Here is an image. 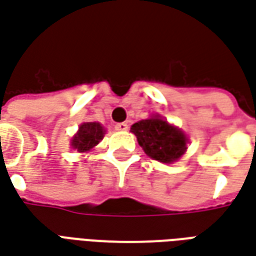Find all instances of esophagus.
Segmentation results:
<instances>
[{
  "instance_id": "1",
  "label": "esophagus",
  "mask_w": 256,
  "mask_h": 256,
  "mask_svg": "<svg viewBox=\"0 0 256 256\" xmlns=\"http://www.w3.org/2000/svg\"><path fill=\"white\" fill-rule=\"evenodd\" d=\"M115 128H116L118 132H126V130L128 128V123H124V122L118 123L116 126H115Z\"/></svg>"
}]
</instances>
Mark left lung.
I'll list each match as a JSON object with an SVG mask.
<instances>
[{"mask_svg": "<svg viewBox=\"0 0 256 256\" xmlns=\"http://www.w3.org/2000/svg\"><path fill=\"white\" fill-rule=\"evenodd\" d=\"M132 133L145 154L162 163L178 160L186 150V136L159 115L134 123Z\"/></svg>", "mask_w": 256, "mask_h": 256, "instance_id": "obj_1", "label": "left lung"}]
</instances>
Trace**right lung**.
<instances>
[{
  "mask_svg": "<svg viewBox=\"0 0 256 256\" xmlns=\"http://www.w3.org/2000/svg\"><path fill=\"white\" fill-rule=\"evenodd\" d=\"M106 128L97 122H86L79 126V130L71 140L72 150L78 152H89L104 138Z\"/></svg>",
  "mask_w": 256,
  "mask_h": 256,
  "instance_id": "right-lung-1",
  "label": "right lung"
}]
</instances>
